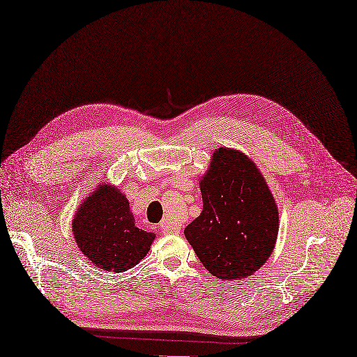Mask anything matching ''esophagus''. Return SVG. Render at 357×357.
Here are the masks:
<instances>
[{"mask_svg": "<svg viewBox=\"0 0 357 357\" xmlns=\"http://www.w3.org/2000/svg\"><path fill=\"white\" fill-rule=\"evenodd\" d=\"M161 229H162V231L165 233V235H174V233H178V231H180V227H178V226L169 225V223H167V221H164V223H161Z\"/></svg>", "mask_w": 357, "mask_h": 357, "instance_id": "esophagus-1", "label": "esophagus"}]
</instances>
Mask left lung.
<instances>
[{
    "label": "left lung",
    "instance_id": "8db88e82",
    "mask_svg": "<svg viewBox=\"0 0 357 357\" xmlns=\"http://www.w3.org/2000/svg\"><path fill=\"white\" fill-rule=\"evenodd\" d=\"M202 213L184 235L208 272L247 278L272 254L278 206L260 171L243 153L220 147L201 180Z\"/></svg>",
    "mask_w": 357,
    "mask_h": 357
}]
</instances>
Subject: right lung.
Instances as JSON below:
<instances>
[{
  "label": "right lung",
  "mask_w": 357,
  "mask_h": 357,
  "mask_svg": "<svg viewBox=\"0 0 357 357\" xmlns=\"http://www.w3.org/2000/svg\"><path fill=\"white\" fill-rule=\"evenodd\" d=\"M84 255L106 272H126L151 250L155 235L134 225L127 198L102 186L85 201L72 223Z\"/></svg>",
  "instance_id": "add662e5"
}]
</instances>
